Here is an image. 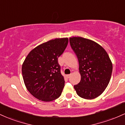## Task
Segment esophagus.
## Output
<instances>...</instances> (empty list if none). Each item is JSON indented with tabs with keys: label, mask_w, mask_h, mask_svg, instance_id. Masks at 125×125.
<instances>
[{
	"label": "esophagus",
	"mask_w": 125,
	"mask_h": 125,
	"mask_svg": "<svg viewBox=\"0 0 125 125\" xmlns=\"http://www.w3.org/2000/svg\"><path fill=\"white\" fill-rule=\"evenodd\" d=\"M71 74H67L66 77H67V78H69V77H71Z\"/></svg>",
	"instance_id": "1"
}]
</instances>
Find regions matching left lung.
<instances>
[{
	"instance_id": "8db88e82",
	"label": "left lung",
	"mask_w": 125,
	"mask_h": 125,
	"mask_svg": "<svg viewBox=\"0 0 125 125\" xmlns=\"http://www.w3.org/2000/svg\"><path fill=\"white\" fill-rule=\"evenodd\" d=\"M72 49L79 64L80 82L74 86L77 94L86 99L98 97L109 83L112 63L101 46L92 40L82 37L69 38Z\"/></svg>"
}]
</instances>
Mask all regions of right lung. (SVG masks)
Here are the masks:
<instances>
[{
	"instance_id": "1",
	"label": "right lung",
	"mask_w": 125,
	"mask_h": 125,
	"mask_svg": "<svg viewBox=\"0 0 125 125\" xmlns=\"http://www.w3.org/2000/svg\"><path fill=\"white\" fill-rule=\"evenodd\" d=\"M68 42L67 38H57L40 44L30 52L23 63L24 83L38 99L51 102L61 95L64 79L58 59Z\"/></svg>"
}]
</instances>
